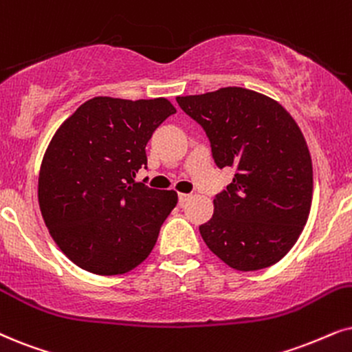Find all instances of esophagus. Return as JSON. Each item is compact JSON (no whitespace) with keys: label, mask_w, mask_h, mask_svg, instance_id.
Instances as JSON below:
<instances>
[{"label":"esophagus","mask_w":352,"mask_h":352,"mask_svg":"<svg viewBox=\"0 0 352 352\" xmlns=\"http://www.w3.org/2000/svg\"><path fill=\"white\" fill-rule=\"evenodd\" d=\"M190 198H191L190 193H179V203L182 204V206H184V204L188 201Z\"/></svg>","instance_id":"34e87169"}]
</instances>
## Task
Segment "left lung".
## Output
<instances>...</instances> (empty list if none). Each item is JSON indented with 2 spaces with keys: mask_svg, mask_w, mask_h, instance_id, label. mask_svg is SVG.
I'll list each match as a JSON object with an SVG mask.
<instances>
[{
  "mask_svg": "<svg viewBox=\"0 0 352 352\" xmlns=\"http://www.w3.org/2000/svg\"><path fill=\"white\" fill-rule=\"evenodd\" d=\"M177 102L206 131L216 166L235 168L212 201L214 214L199 226L208 248L239 271L278 263L312 206V159L296 120L279 102L243 87Z\"/></svg>",
  "mask_w": 352,
  "mask_h": 352,
  "instance_id": "obj_1",
  "label": "left lung"
}]
</instances>
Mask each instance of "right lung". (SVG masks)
Here are the masks:
<instances>
[{
    "mask_svg": "<svg viewBox=\"0 0 352 352\" xmlns=\"http://www.w3.org/2000/svg\"><path fill=\"white\" fill-rule=\"evenodd\" d=\"M170 100L94 97L53 135L38 173V206L52 239L89 273L123 274L141 265L179 197L135 182L146 144L175 113Z\"/></svg>",
    "mask_w": 352,
    "mask_h": 352,
    "instance_id": "add662e5",
    "label": "right lung"
}]
</instances>
